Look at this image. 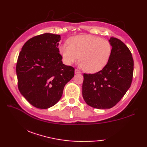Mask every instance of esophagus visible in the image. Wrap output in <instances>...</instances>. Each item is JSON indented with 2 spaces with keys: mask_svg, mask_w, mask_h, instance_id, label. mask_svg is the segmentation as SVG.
<instances>
[{
  "mask_svg": "<svg viewBox=\"0 0 147 147\" xmlns=\"http://www.w3.org/2000/svg\"><path fill=\"white\" fill-rule=\"evenodd\" d=\"M82 72H81L79 69H75V73L76 74H80Z\"/></svg>",
  "mask_w": 147,
  "mask_h": 147,
  "instance_id": "34e87169",
  "label": "esophagus"
}]
</instances>
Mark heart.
<instances>
[{
	"label": "heart",
	"instance_id": "1",
	"mask_svg": "<svg viewBox=\"0 0 147 147\" xmlns=\"http://www.w3.org/2000/svg\"><path fill=\"white\" fill-rule=\"evenodd\" d=\"M68 45L59 47V52L65 64L70 65L78 61L88 73H96L104 68L110 59L112 47L106 40L100 37L82 35L71 36Z\"/></svg>",
	"mask_w": 147,
	"mask_h": 147
}]
</instances>
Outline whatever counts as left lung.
Segmentation results:
<instances>
[{"label": "left lung", "instance_id": "8db88e82", "mask_svg": "<svg viewBox=\"0 0 147 147\" xmlns=\"http://www.w3.org/2000/svg\"><path fill=\"white\" fill-rule=\"evenodd\" d=\"M112 52L109 62L94 74H83V97L88 105L96 109L114 107L131 85L134 61L128 47L114 37L109 40Z\"/></svg>", "mask_w": 147, "mask_h": 147}]
</instances>
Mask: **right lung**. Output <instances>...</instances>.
<instances>
[{"instance_id": "right-lung-1", "label": "right lung", "mask_w": 147, "mask_h": 147, "mask_svg": "<svg viewBox=\"0 0 147 147\" xmlns=\"http://www.w3.org/2000/svg\"><path fill=\"white\" fill-rule=\"evenodd\" d=\"M61 36L43 33L29 39L19 54L18 86L21 95L38 109H48L61 99L74 68L65 65L58 48Z\"/></svg>"}]
</instances>
